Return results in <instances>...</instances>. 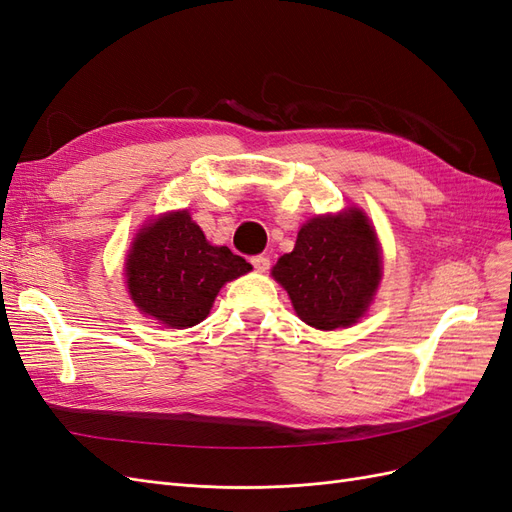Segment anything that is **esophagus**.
Here are the masks:
<instances>
[{"label":"esophagus","mask_w":512,"mask_h":512,"mask_svg":"<svg viewBox=\"0 0 512 512\" xmlns=\"http://www.w3.org/2000/svg\"><path fill=\"white\" fill-rule=\"evenodd\" d=\"M269 265H271V260L267 258V256H254L252 258V267L258 271V273H265L267 269H269Z\"/></svg>","instance_id":"34e87169"}]
</instances>
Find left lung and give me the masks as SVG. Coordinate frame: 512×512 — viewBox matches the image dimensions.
I'll return each instance as SVG.
<instances>
[{
    "label": "left lung",
    "instance_id": "obj_1",
    "mask_svg": "<svg viewBox=\"0 0 512 512\" xmlns=\"http://www.w3.org/2000/svg\"><path fill=\"white\" fill-rule=\"evenodd\" d=\"M309 327H350L369 307L380 282V247L361 211L314 218L301 230L294 250L273 267Z\"/></svg>",
    "mask_w": 512,
    "mask_h": 512
}]
</instances>
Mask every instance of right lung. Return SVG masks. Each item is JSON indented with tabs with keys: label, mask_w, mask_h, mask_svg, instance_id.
Instances as JSON below:
<instances>
[{
	"label": "right lung",
	"mask_w": 512,
	"mask_h": 512,
	"mask_svg": "<svg viewBox=\"0 0 512 512\" xmlns=\"http://www.w3.org/2000/svg\"><path fill=\"white\" fill-rule=\"evenodd\" d=\"M250 269V262L228 247L209 245L188 211H177L141 230L126 277L143 314L185 329L205 320L220 288Z\"/></svg>",
	"instance_id": "obj_1"
}]
</instances>
